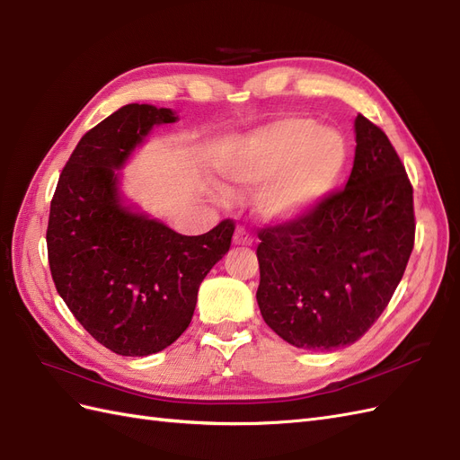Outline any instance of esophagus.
Segmentation results:
<instances>
[{
    "mask_svg": "<svg viewBox=\"0 0 460 460\" xmlns=\"http://www.w3.org/2000/svg\"><path fill=\"white\" fill-rule=\"evenodd\" d=\"M233 243L241 244V247H249V244H252V234L244 227H237L233 234Z\"/></svg>",
    "mask_w": 460,
    "mask_h": 460,
    "instance_id": "obj_1",
    "label": "esophagus"
}]
</instances>
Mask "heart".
Wrapping results in <instances>:
<instances>
[{"label": "heart", "instance_id": "obj_1", "mask_svg": "<svg viewBox=\"0 0 460 460\" xmlns=\"http://www.w3.org/2000/svg\"><path fill=\"white\" fill-rule=\"evenodd\" d=\"M347 163L345 138L307 117H284L233 138L217 153V172L231 184L272 180L256 199L266 219H292L335 186Z\"/></svg>", "mask_w": 460, "mask_h": 460}]
</instances>
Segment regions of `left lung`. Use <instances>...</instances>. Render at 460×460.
<instances>
[{"mask_svg":"<svg viewBox=\"0 0 460 460\" xmlns=\"http://www.w3.org/2000/svg\"><path fill=\"white\" fill-rule=\"evenodd\" d=\"M355 133L347 186L259 231L256 302L266 325L297 349L358 341L386 309L413 251V188L396 148L360 113Z\"/></svg>","mask_w":460,"mask_h":460,"instance_id":"obj_1","label":"left lung"}]
</instances>
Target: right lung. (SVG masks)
Segmentation results:
<instances>
[{
  "label": "right lung",
  "mask_w": 460,
  "mask_h": 460,
  "mask_svg": "<svg viewBox=\"0 0 460 460\" xmlns=\"http://www.w3.org/2000/svg\"><path fill=\"white\" fill-rule=\"evenodd\" d=\"M172 110L129 103L85 133L50 201L47 249L57 292L88 333L123 357L172 345L198 290L231 247L233 219L188 237L121 204L117 170Z\"/></svg>",
  "instance_id": "obj_1"
}]
</instances>
